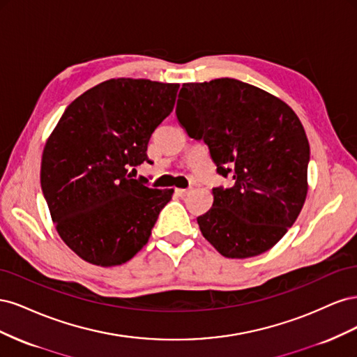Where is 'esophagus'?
Here are the masks:
<instances>
[{
  "label": "esophagus",
  "instance_id": "obj_1",
  "mask_svg": "<svg viewBox=\"0 0 357 357\" xmlns=\"http://www.w3.org/2000/svg\"><path fill=\"white\" fill-rule=\"evenodd\" d=\"M176 193L178 197H188L190 193V189H176Z\"/></svg>",
  "mask_w": 357,
  "mask_h": 357
}]
</instances>
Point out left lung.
Segmentation results:
<instances>
[{"instance_id": "left-lung-1", "label": "left lung", "mask_w": 357, "mask_h": 357, "mask_svg": "<svg viewBox=\"0 0 357 357\" xmlns=\"http://www.w3.org/2000/svg\"><path fill=\"white\" fill-rule=\"evenodd\" d=\"M176 114L190 138L208 146L231 188L213 189L199 218L204 238L225 257L257 256L295 223L307 197L310 144L290 107L235 79L185 83Z\"/></svg>"}]
</instances>
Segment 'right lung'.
I'll return each mask as SVG.
<instances>
[{"label": "right lung", "instance_id": "obj_1", "mask_svg": "<svg viewBox=\"0 0 357 357\" xmlns=\"http://www.w3.org/2000/svg\"><path fill=\"white\" fill-rule=\"evenodd\" d=\"M180 86L112 79L75 98L41 158V190L62 241L83 261L114 266L150 238L172 189H152L129 168L150 162L147 144L172 112Z\"/></svg>", "mask_w": 357, "mask_h": 357}]
</instances>
